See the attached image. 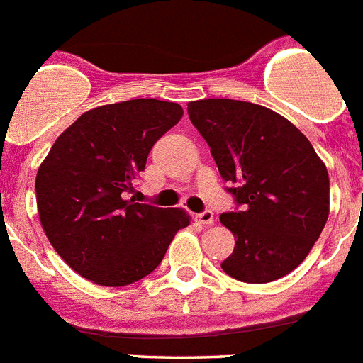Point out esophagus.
Wrapping results in <instances>:
<instances>
[{
  "label": "esophagus",
  "instance_id": "34e87169",
  "mask_svg": "<svg viewBox=\"0 0 363 363\" xmlns=\"http://www.w3.org/2000/svg\"><path fill=\"white\" fill-rule=\"evenodd\" d=\"M199 223L206 224V226H211V224L215 223L213 211H209V209H206V211H202V213L199 215Z\"/></svg>",
  "mask_w": 363,
  "mask_h": 363
}]
</instances>
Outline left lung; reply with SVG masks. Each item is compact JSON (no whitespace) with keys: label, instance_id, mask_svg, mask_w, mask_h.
Segmentation results:
<instances>
[{"label":"left lung","instance_id":"8db88e82","mask_svg":"<svg viewBox=\"0 0 363 363\" xmlns=\"http://www.w3.org/2000/svg\"><path fill=\"white\" fill-rule=\"evenodd\" d=\"M189 118L211 148L241 209L220 215L235 248L220 267L235 280L267 284L301 265L330 211L328 170L306 135L250 101H189Z\"/></svg>","mask_w":363,"mask_h":363}]
</instances>
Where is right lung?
<instances>
[{"label": "right lung", "instance_id": "obj_1", "mask_svg": "<svg viewBox=\"0 0 363 363\" xmlns=\"http://www.w3.org/2000/svg\"><path fill=\"white\" fill-rule=\"evenodd\" d=\"M184 116L182 106L154 98L86 111L53 143L38 167L40 224L55 252L98 286H130L154 271L184 209L128 199L155 140Z\"/></svg>", "mask_w": 363, "mask_h": 363}]
</instances>
